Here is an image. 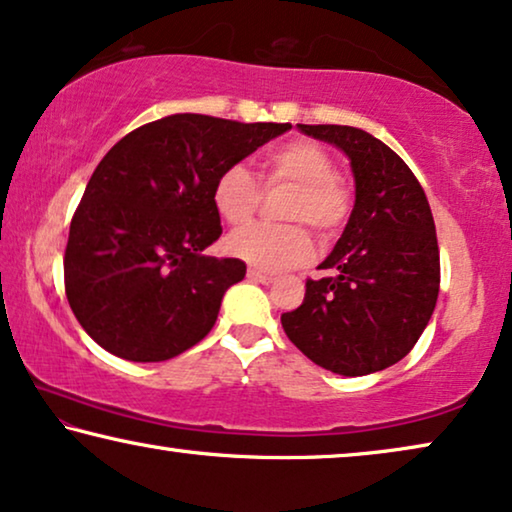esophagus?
I'll list each match as a JSON object with an SVG mask.
<instances>
[{"mask_svg": "<svg viewBox=\"0 0 512 512\" xmlns=\"http://www.w3.org/2000/svg\"><path fill=\"white\" fill-rule=\"evenodd\" d=\"M248 278H250V280H255V283H262V285H271V283H276V278L269 276V273L259 271V269H248Z\"/></svg>", "mask_w": 512, "mask_h": 512, "instance_id": "1", "label": "esophagus"}]
</instances>
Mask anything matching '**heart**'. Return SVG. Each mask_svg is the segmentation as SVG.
<instances>
[{"mask_svg": "<svg viewBox=\"0 0 512 512\" xmlns=\"http://www.w3.org/2000/svg\"><path fill=\"white\" fill-rule=\"evenodd\" d=\"M259 181L266 190L290 187L280 215L292 222H257L229 236V253L253 264L255 269L290 271L306 264L313 255V239L304 225L313 227L320 241H329L350 218L352 190L345 178L336 174L334 155L320 143L294 139L271 148L262 160ZM259 204L262 187L243 164H229L215 178L213 206L227 225H246Z\"/></svg>", "mask_w": 512, "mask_h": 512, "instance_id": "1", "label": "heart"}]
</instances>
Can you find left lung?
I'll use <instances>...</instances> for the list:
<instances>
[{
  "label": "left lung",
  "mask_w": 512,
  "mask_h": 512,
  "mask_svg": "<svg viewBox=\"0 0 512 512\" xmlns=\"http://www.w3.org/2000/svg\"><path fill=\"white\" fill-rule=\"evenodd\" d=\"M350 157L355 208L299 308L280 315L308 359L341 376H366L413 350L441 285L436 225L408 164L369 132L348 125H299Z\"/></svg>",
  "instance_id": "obj_1"
}]
</instances>
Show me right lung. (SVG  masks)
Returning a JSON list of instances; mask_svg holds the SVG:
<instances>
[{
  "label": "right lung",
  "mask_w": 512,
  "mask_h": 512,
  "mask_svg": "<svg viewBox=\"0 0 512 512\" xmlns=\"http://www.w3.org/2000/svg\"><path fill=\"white\" fill-rule=\"evenodd\" d=\"M290 122L176 113L115 143L69 227L64 292L95 343L129 362H164L197 345L241 259L206 257L220 239L213 183Z\"/></svg>",
  "instance_id": "1"
}]
</instances>
